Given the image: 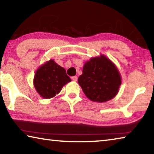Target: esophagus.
<instances>
[{
	"label": "esophagus",
	"instance_id": "esophagus-1",
	"mask_svg": "<svg viewBox=\"0 0 154 154\" xmlns=\"http://www.w3.org/2000/svg\"><path fill=\"white\" fill-rule=\"evenodd\" d=\"M71 79H72V80H73V81H75V82H76V81H77V76H73V77H71Z\"/></svg>",
	"mask_w": 154,
	"mask_h": 154
}]
</instances>
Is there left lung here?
Segmentation results:
<instances>
[{"mask_svg":"<svg viewBox=\"0 0 154 154\" xmlns=\"http://www.w3.org/2000/svg\"><path fill=\"white\" fill-rule=\"evenodd\" d=\"M82 72L78 83L90 100L104 103L118 94L122 84L121 75L113 62L105 55L85 62Z\"/></svg>","mask_w":154,"mask_h":154,"instance_id":"1","label":"left lung"}]
</instances>
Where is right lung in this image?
<instances>
[{
    "label": "right lung",
    "mask_w": 154,
    "mask_h": 154,
    "mask_svg": "<svg viewBox=\"0 0 154 154\" xmlns=\"http://www.w3.org/2000/svg\"><path fill=\"white\" fill-rule=\"evenodd\" d=\"M71 81L66 70L51 59L38 68L33 83L38 94L48 99L56 96L60 92L64 85Z\"/></svg>",
    "instance_id": "obj_1"
}]
</instances>
